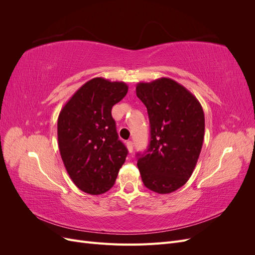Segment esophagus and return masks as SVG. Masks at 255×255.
<instances>
[{
    "label": "esophagus",
    "mask_w": 255,
    "mask_h": 255,
    "mask_svg": "<svg viewBox=\"0 0 255 255\" xmlns=\"http://www.w3.org/2000/svg\"><path fill=\"white\" fill-rule=\"evenodd\" d=\"M127 148H128V151L129 152V153H132L133 152V142L132 141H127Z\"/></svg>",
    "instance_id": "34e87169"
}]
</instances>
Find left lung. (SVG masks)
<instances>
[{"instance_id": "obj_1", "label": "left lung", "mask_w": 255, "mask_h": 255, "mask_svg": "<svg viewBox=\"0 0 255 255\" xmlns=\"http://www.w3.org/2000/svg\"><path fill=\"white\" fill-rule=\"evenodd\" d=\"M136 95L148 111L151 139L137 154V166L146 188L170 194L191 176L204 139V113L198 99L183 85L160 78L138 83Z\"/></svg>"}]
</instances>
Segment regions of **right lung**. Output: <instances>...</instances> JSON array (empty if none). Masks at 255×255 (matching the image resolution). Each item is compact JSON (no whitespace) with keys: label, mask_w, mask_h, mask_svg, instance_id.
<instances>
[{"label":"right lung","mask_w":255,"mask_h":255,"mask_svg":"<svg viewBox=\"0 0 255 255\" xmlns=\"http://www.w3.org/2000/svg\"><path fill=\"white\" fill-rule=\"evenodd\" d=\"M125 82L95 78L76 90L57 120L58 148L75 186L89 195L110 190L128 149L118 139L112 109L128 94Z\"/></svg>","instance_id":"1"}]
</instances>
